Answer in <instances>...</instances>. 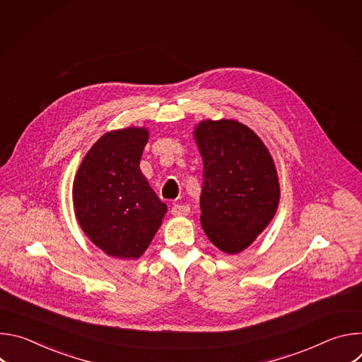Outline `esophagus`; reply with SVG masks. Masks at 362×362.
<instances>
[{"label":"esophagus","mask_w":362,"mask_h":362,"mask_svg":"<svg viewBox=\"0 0 362 362\" xmlns=\"http://www.w3.org/2000/svg\"><path fill=\"white\" fill-rule=\"evenodd\" d=\"M172 215L173 216H187L190 214V208L187 204H173L172 206Z\"/></svg>","instance_id":"1"}]
</instances>
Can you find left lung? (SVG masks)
I'll return each instance as SVG.
<instances>
[{"label": "left lung", "instance_id": "1", "mask_svg": "<svg viewBox=\"0 0 362 362\" xmlns=\"http://www.w3.org/2000/svg\"><path fill=\"white\" fill-rule=\"evenodd\" d=\"M203 160L200 223L225 253L246 249L274 219L278 173L264 141L236 120H203L194 129Z\"/></svg>", "mask_w": 362, "mask_h": 362}]
</instances>
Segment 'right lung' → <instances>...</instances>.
<instances>
[{
  "label": "right lung",
  "mask_w": 362,
  "mask_h": 362,
  "mask_svg": "<svg viewBox=\"0 0 362 362\" xmlns=\"http://www.w3.org/2000/svg\"><path fill=\"white\" fill-rule=\"evenodd\" d=\"M147 140L143 127L103 134L84 156L73 185L81 229L97 247L119 259L140 257L168 211L140 170Z\"/></svg>",
  "instance_id": "add662e5"
}]
</instances>
